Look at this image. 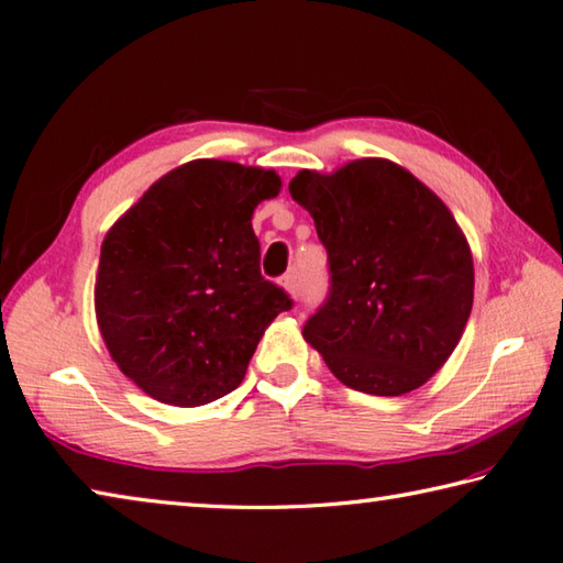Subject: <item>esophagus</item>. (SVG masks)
<instances>
[{"mask_svg":"<svg viewBox=\"0 0 563 563\" xmlns=\"http://www.w3.org/2000/svg\"><path fill=\"white\" fill-rule=\"evenodd\" d=\"M283 285H285V290L292 295V298H298V295H300V273L298 271H290L283 278Z\"/></svg>","mask_w":563,"mask_h":563,"instance_id":"esophagus-1","label":"esophagus"}]
</instances>
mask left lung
Returning a JSON list of instances; mask_svg holds the SVG:
<instances>
[{"label": "left lung", "mask_w": 563, "mask_h": 563, "mask_svg": "<svg viewBox=\"0 0 563 563\" xmlns=\"http://www.w3.org/2000/svg\"><path fill=\"white\" fill-rule=\"evenodd\" d=\"M292 199L327 251L330 292L302 336L344 386L401 396L441 369L473 310V255L453 213L411 172L356 159L302 169Z\"/></svg>", "instance_id": "obj_1"}]
</instances>
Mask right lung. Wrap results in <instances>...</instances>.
<instances>
[{
    "instance_id": "add662e5",
    "label": "right lung",
    "mask_w": 563,
    "mask_h": 563,
    "mask_svg": "<svg viewBox=\"0 0 563 563\" xmlns=\"http://www.w3.org/2000/svg\"><path fill=\"white\" fill-rule=\"evenodd\" d=\"M273 169L194 159L152 184L100 249L96 314L108 352L172 406L231 394L261 336L292 308L261 275L251 219L278 197Z\"/></svg>"
}]
</instances>
